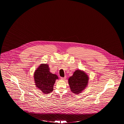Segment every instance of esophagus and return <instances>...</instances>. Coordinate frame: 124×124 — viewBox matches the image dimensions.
Masks as SVG:
<instances>
[{
	"mask_svg": "<svg viewBox=\"0 0 124 124\" xmlns=\"http://www.w3.org/2000/svg\"><path fill=\"white\" fill-rule=\"evenodd\" d=\"M66 78V77H65L64 78H62V77H61V80H65Z\"/></svg>",
	"mask_w": 124,
	"mask_h": 124,
	"instance_id": "esophagus-1",
	"label": "esophagus"
}]
</instances>
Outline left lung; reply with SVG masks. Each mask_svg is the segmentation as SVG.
I'll list each match as a JSON object with an SVG mask.
<instances>
[{
  "instance_id": "left-lung-1",
  "label": "left lung",
  "mask_w": 124,
  "mask_h": 124,
  "mask_svg": "<svg viewBox=\"0 0 124 124\" xmlns=\"http://www.w3.org/2000/svg\"><path fill=\"white\" fill-rule=\"evenodd\" d=\"M88 80L89 77L85 72L79 70H76L68 79L71 91L77 94L81 93L87 86Z\"/></svg>"
}]
</instances>
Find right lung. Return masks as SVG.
<instances>
[{
	"instance_id": "right-lung-1",
	"label": "right lung",
	"mask_w": 124,
	"mask_h": 124,
	"mask_svg": "<svg viewBox=\"0 0 124 124\" xmlns=\"http://www.w3.org/2000/svg\"><path fill=\"white\" fill-rule=\"evenodd\" d=\"M47 64H41L34 73L35 85L43 93L46 94L53 91L54 85L58 76L51 73Z\"/></svg>"
}]
</instances>
